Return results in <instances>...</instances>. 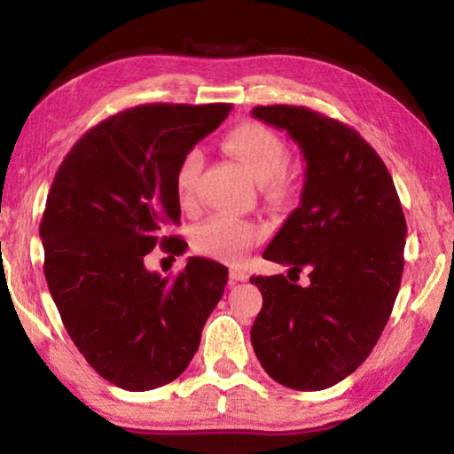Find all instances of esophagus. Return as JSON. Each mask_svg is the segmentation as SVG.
<instances>
[{
    "mask_svg": "<svg viewBox=\"0 0 454 454\" xmlns=\"http://www.w3.org/2000/svg\"><path fill=\"white\" fill-rule=\"evenodd\" d=\"M230 278L234 282H244L248 280V272L242 270V268H230Z\"/></svg>",
    "mask_w": 454,
    "mask_h": 454,
    "instance_id": "obj_1",
    "label": "esophagus"
}]
</instances>
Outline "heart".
Here are the masks:
<instances>
[{
  "label": "heart",
  "instance_id": "heart-1",
  "mask_svg": "<svg viewBox=\"0 0 454 454\" xmlns=\"http://www.w3.org/2000/svg\"><path fill=\"white\" fill-rule=\"evenodd\" d=\"M222 145L254 176L256 182L262 184L268 196L282 200L294 194L301 172L286 158V142L274 128L258 120L240 121L228 129L222 137ZM202 168V150L190 148L184 152L176 168V194L182 206L194 204ZM262 238L264 228L256 222L238 218L232 214H218L196 228L192 244L200 254L238 264Z\"/></svg>",
  "mask_w": 454,
  "mask_h": 454
}]
</instances>
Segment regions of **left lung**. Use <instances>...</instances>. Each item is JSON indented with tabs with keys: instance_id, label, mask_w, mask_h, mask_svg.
<instances>
[{
	"instance_id": "obj_1",
	"label": "left lung",
	"mask_w": 454,
	"mask_h": 454,
	"mask_svg": "<svg viewBox=\"0 0 454 454\" xmlns=\"http://www.w3.org/2000/svg\"><path fill=\"white\" fill-rule=\"evenodd\" d=\"M304 153L301 206L264 258L309 268L302 288L284 274L252 276L262 310L250 340L264 371L294 390H322L371 355L401 288L406 220L395 182L356 129L304 106H256Z\"/></svg>"
}]
</instances>
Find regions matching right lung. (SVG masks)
Returning <instances> with one entry per match:
<instances>
[{
  "label": "right lung",
  "mask_w": 454,
  "mask_h": 454,
  "mask_svg": "<svg viewBox=\"0 0 454 454\" xmlns=\"http://www.w3.org/2000/svg\"><path fill=\"white\" fill-rule=\"evenodd\" d=\"M230 104H145L88 129L58 168L40 236L61 322L94 371L152 390L186 371L228 282V268L190 258L174 278L148 272L156 246L182 254L176 168Z\"/></svg>",
  "instance_id": "right-lung-1"
}]
</instances>
